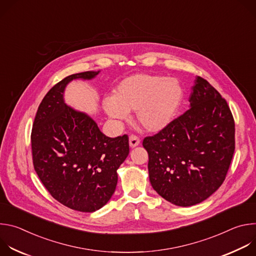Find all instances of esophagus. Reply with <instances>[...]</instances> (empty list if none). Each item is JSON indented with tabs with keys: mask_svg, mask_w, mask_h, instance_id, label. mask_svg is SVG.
<instances>
[{
	"mask_svg": "<svg viewBox=\"0 0 256 256\" xmlns=\"http://www.w3.org/2000/svg\"><path fill=\"white\" fill-rule=\"evenodd\" d=\"M138 144H140V138L134 134H130V147L134 148V147H136V146H138Z\"/></svg>",
	"mask_w": 256,
	"mask_h": 256,
	"instance_id": "esophagus-1",
	"label": "esophagus"
}]
</instances>
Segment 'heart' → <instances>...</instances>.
<instances>
[{
	"instance_id": "b5f03b06",
	"label": "heart",
	"mask_w": 256,
	"mask_h": 256,
	"mask_svg": "<svg viewBox=\"0 0 256 256\" xmlns=\"http://www.w3.org/2000/svg\"><path fill=\"white\" fill-rule=\"evenodd\" d=\"M184 91L179 82L163 76L136 74L122 80L114 96L102 101L105 114L118 122L126 120L136 112V122L146 130L157 132L174 120Z\"/></svg>"
}]
</instances>
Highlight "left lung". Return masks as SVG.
Masks as SVG:
<instances>
[{
	"label": "left lung",
	"instance_id": "8db88e82",
	"mask_svg": "<svg viewBox=\"0 0 256 256\" xmlns=\"http://www.w3.org/2000/svg\"><path fill=\"white\" fill-rule=\"evenodd\" d=\"M192 89L188 110L142 142L153 188L179 206L200 204L222 186L235 150L226 100L200 77Z\"/></svg>",
	"mask_w": 256,
	"mask_h": 256
}]
</instances>
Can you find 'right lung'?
I'll use <instances>...</instances> for the list:
<instances>
[{
    "label": "right lung",
    "mask_w": 256,
    "mask_h": 256,
    "mask_svg": "<svg viewBox=\"0 0 256 256\" xmlns=\"http://www.w3.org/2000/svg\"><path fill=\"white\" fill-rule=\"evenodd\" d=\"M99 72H78L56 84L40 104L31 132L33 165L42 184L58 202L84 212L110 200L118 169L130 153L126 134L106 136L88 114L64 103L70 81L91 80Z\"/></svg>",
    "instance_id": "add662e5"
}]
</instances>
